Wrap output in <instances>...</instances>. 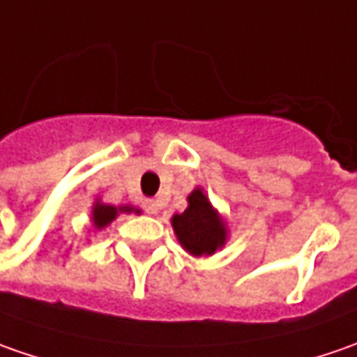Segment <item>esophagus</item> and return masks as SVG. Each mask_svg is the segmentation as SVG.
I'll return each instance as SVG.
<instances>
[{
  "label": "esophagus",
  "instance_id": "1",
  "mask_svg": "<svg viewBox=\"0 0 357 357\" xmlns=\"http://www.w3.org/2000/svg\"><path fill=\"white\" fill-rule=\"evenodd\" d=\"M144 211H146L149 214H157L158 213L157 202H155V200H146V202H144Z\"/></svg>",
  "mask_w": 357,
  "mask_h": 357
}]
</instances>
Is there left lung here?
Segmentation results:
<instances>
[{
    "instance_id": "1",
    "label": "left lung",
    "mask_w": 357,
    "mask_h": 357,
    "mask_svg": "<svg viewBox=\"0 0 357 357\" xmlns=\"http://www.w3.org/2000/svg\"><path fill=\"white\" fill-rule=\"evenodd\" d=\"M172 228L185 250L195 256L213 254L227 238L222 220L214 213L213 204L206 200L200 188L188 197V208L185 213L172 216Z\"/></svg>"
}]
</instances>
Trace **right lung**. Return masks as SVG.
Here are the masks:
<instances>
[{"label": "right lung", "instance_id": "right-lung-1", "mask_svg": "<svg viewBox=\"0 0 357 357\" xmlns=\"http://www.w3.org/2000/svg\"><path fill=\"white\" fill-rule=\"evenodd\" d=\"M119 211H130V208H119ZM115 206H109V204H95V208H93V222H95V227L97 228H103L107 227L119 213Z\"/></svg>", "mask_w": 357, "mask_h": 357}]
</instances>
